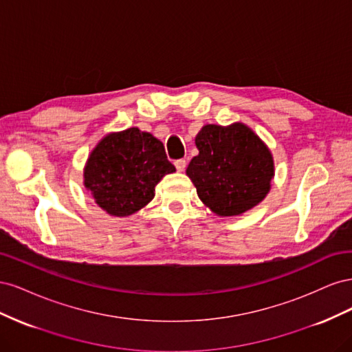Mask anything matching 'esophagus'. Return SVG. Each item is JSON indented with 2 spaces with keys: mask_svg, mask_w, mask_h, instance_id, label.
<instances>
[{
  "mask_svg": "<svg viewBox=\"0 0 352 352\" xmlns=\"http://www.w3.org/2000/svg\"><path fill=\"white\" fill-rule=\"evenodd\" d=\"M175 166H176V170H177V172H184L185 167H186V162H185V160H176V162H175Z\"/></svg>",
  "mask_w": 352,
  "mask_h": 352,
  "instance_id": "1",
  "label": "esophagus"
}]
</instances>
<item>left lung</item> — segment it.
I'll return each instance as SVG.
<instances>
[{"label":"left lung","instance_id":"left-lung-1","mask_svg":"<svg viewBox=\"0 0 352 352\" xmlns=\"http://www.w3.org/2000/svg\"><path fill=\"white\" fill-rule=\"evenodd\" d=\"M195 145L199 153L190 160L186 175L202 204L214 214L239 216L269 194L273 155L247 124H206L195 136Z\"/></svg>","mask_w":352,"mask_h":352}]
</instances>
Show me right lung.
I'll use <instances>...</instances> for the list:
<instances>
[{
	"label": "right lung",
	"mask_w": 352,
	"mask_h": 352,
	"mask_svg": "<svg viewBox=\"0 0 352 352\" xmlns=\"http://www.w3.org/2000/svg\"><path fill=\"white\" fill-rule=\"evenodd\" d=\"M173 172L163 142L129 127L107 133L95 145L83 168V185L107 214L127 217L148 206L157 184Z\"/></svg>",
	"instance_id": "1"
}]
</instances>
